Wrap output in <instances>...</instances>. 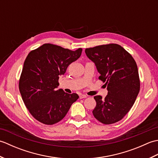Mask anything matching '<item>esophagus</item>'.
Masks as SVG:
<instances>
[{"label": "esophagus", "instance_id": "esophagus-1", "mask_svg": "<svg viewBox=\"0 0 158 158\" xmlns=\"http://www.w3.org/2000/svg\"><path fill=\"white\" fill-rule=\"evenodd\" d=\"M85 98H87V96L86 95H85V94H80V96H79V98L80 99Z\"/></svg>", "mask_w": 158, "mask_h": 158}]
</instances>
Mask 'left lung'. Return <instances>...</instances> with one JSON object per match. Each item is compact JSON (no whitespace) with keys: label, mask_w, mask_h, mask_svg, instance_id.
Instances as JSON below:
<instances>
[{"label":"left lung","mask_w":158,"mask_h":158,"mask_svg":"<svg viewBox=\"0 0 158 158\" xmlns=\"http://www.w3.org/2000/svg\"><path fill=\"white\" fill-rule=\"evenodd\" d=\"M87 56L95 63L98 79L107 85L108 94L94 97L96 106L95 118L106 125L123 118L132 108L140 91V79L136 63L122 46L110 43L87 48Z\"/></svg>","instance_id":"8db88e82"}]
</instances>
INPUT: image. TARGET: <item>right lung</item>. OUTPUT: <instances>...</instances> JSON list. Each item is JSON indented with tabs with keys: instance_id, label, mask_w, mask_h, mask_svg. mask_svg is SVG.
I'll return each mask as SVG.
<instances>
[{
	"instance_id": "obj_1",
	"label": "right lung",
	"mask_w": 158,
	"mask_h": 158,
	"mask_svg": "<svg viewBox=\"0 0 158 158\" xmlns=\"http://www.w3.org/2000/svg\"><path fill=\"white\" fill-rule=\"evenodd\" d=\"M82 52L45 43L28 53L23 63L19 89L23 102L32 116L46 125L61 121L72 104L79 98L75 93L57 90L59 77Z\"/></svg>"
}]
</instances>
